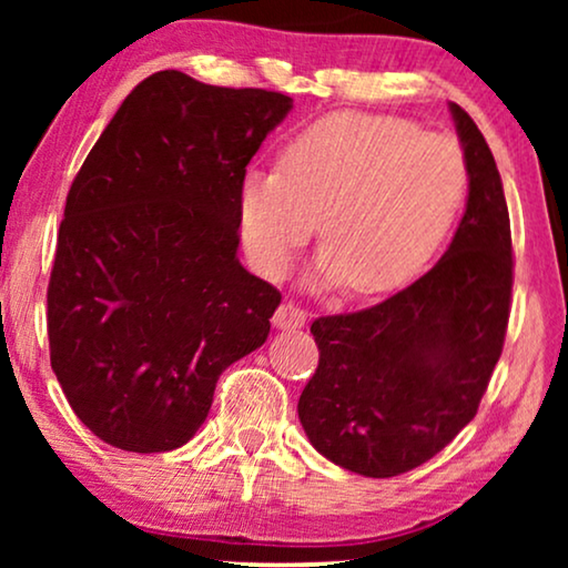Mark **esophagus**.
I'll list each match as a JSON object with an SVG mask.
<instances>
[{
  "label": "esophagus",
  "instance_id": "1",
  "mask_svg": "<svg viewBox=\"0 0 568 568\" xmlns=\"http://www.w3.org/2000/svg\"><path fill=\"white\" fill-rule=\"evenodd\" d=\"M305 323H307V313L300 305H294V302H282V305H278V310L274 313L276 328L294 331V328H302Z\"/></svg>",
  "mask_w": 568,
  "mask_h": 568
}]
</instances>
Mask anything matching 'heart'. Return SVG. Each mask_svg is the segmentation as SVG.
Returning a JSON list of instances; mask_svg holds the SVG:
<instances>
[{"instance_id": "1", "label": "heart", "mask_w": 568, "mask_h": 568, "mask_svg": "<svg viewBox=\"0 0 568 568\" xmlns=\"http://www.w3.org/2000/svg\"><path fill=\"white\" fill-rule=\"evenodd\" d=\"M470 189L463 146L398 115L333 113L284 144L278 168L237 193L240 237L263 276H282L321 216L313 282L379 294L410 282L455 227Z\"/></svg>"}]
</instances>
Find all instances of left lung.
<instances>
[{"mask_svg": "<svg viewBox=\"0 0 568 568\" xmlns=\"http://www.w3.org/2000/svg\"><path fill=\"white\" fill-rule=\"evenodd\" d=\"M449 111L470 191L447 253L379 305L310 325L321 362L300 422L317 453L367 478L414 470L460 434L507 336L515 258L501 178L476 121Z\"/></svg>", "mask_w": 568, "mask_h": 568, "instance_id": "obj_1", "label": "left lung"}]
</instances>
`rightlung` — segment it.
<instances>
[{
  "label": "right lung",
  "mask_w": 568,
  "mask_h": 568,
  "mask_svg": "<svg viewBox=\"0 0 568 568\" xmlns=\"http://www.w3.org/2000/svg\"><path fill=\"white\" fill-rule=\"evenodd\" d=\"M292 98L165 69L139 82L67 193L49 282L51 369L88 429L168 453L216 379L268 338L276 286L237 261V193Z\"/></svg>",
  "instance_id": "obj_1"
}]
</instances>
